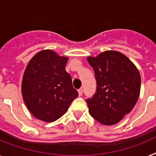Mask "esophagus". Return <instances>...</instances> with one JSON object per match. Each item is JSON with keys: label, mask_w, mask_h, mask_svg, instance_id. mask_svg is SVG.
<instances>
[{"label": "esophagus", "mask_w": 156, "mask_h": 156, "mask_svg": "<svg viewBox=\"0 0 156 156\" xmlns=\"http://www.w3.org/2000/svg\"><path fill=\"white\" fill-rule=\"evenodd\" d=\"M78 94H79V96H82V93H83V90H82V89L81 88L78 90Z\"/></svg>", "instance_id": "obj_1"}]
</instances>
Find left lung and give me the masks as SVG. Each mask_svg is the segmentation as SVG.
<instances>
[{
  "mask_svg": "<svg viewBox=\"0 0 156 156\" xmlns=\"http://www.w3.org/2000/svg\"><path fill=\"white\" fill-rule=\"evenodd\" d=\"M97 81L96 94L87 99L89 112L104 125L119 123L136 104L140 92V72L130 59L116 51L89 56Z\"/></svg>",
  "mask_w": 156,
  "mask_h": 156,
  "instance_id": "1",
  "label": "left lung"
}]
</instances>
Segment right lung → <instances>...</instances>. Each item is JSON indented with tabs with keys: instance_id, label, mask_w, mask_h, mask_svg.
I'll use <instances>...</instances> for the list:
<instances>
[{
	"instance_id": "1",
	"label": "right lung",
	"mask_w": 156,
	"mask_h": 156,
	"mask_svg": "<svg viewBox=\"0 0 156 156\" xmlns=\"http://www.w3.org/2000/svg\"><path fill=\"white\" fill-rule=\"evenodd\" d=\"M67 61L68 57L47 49L36 54L27 63L22 79V97L36 118L55 121L78 96L65 70Z\"/></svg>"
}]
</instances>
